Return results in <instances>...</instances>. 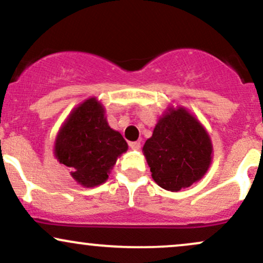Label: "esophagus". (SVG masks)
Returning a JSON list of instances; mask_svg holds the SVG:
<instances>
[{
    "instance_id": "obj_1",
    "label": "esophagus",
    "mask_w": 263,
    "mask_h": 263,
    "mask_svg": "<svg viewBox=\"0 0 263 263\" xmlns=\"http://www.w3.org/2000/svg\"><path fill=\"white\" fill-rule=\"evenodd\" d=\"M129 147H131V149H134V151H138L141 148V143L138 141H136V142H131V143H129Z\"/></svg>"
}]
</instances>
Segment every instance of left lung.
Returning <instances> with one entry per match:
<instances>
[{
    "label": "left lung",
    "instance_id": "8db88e82",
    "mask_svg": "<svg viewBox=\"0 0 263 263\" xmlns=\"http://www.w3.org/2000/svg\"><path fill=\"white\" fill-rule=\"evenodd\" d=\"M153 180L170 192L198 182L210 167L213 144L204 126L184 107H168L143 146Z\"/></svg>",
    "mask_w": 263,
    "mask_h": 263
}]
</instances>
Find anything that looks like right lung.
<instances>
[{"label":"right lung","instance_id":"right-lung-1","mask_svg":"<svg viewBox=\"0 0 263 263\" xmlns=\"http://www.w3.org/2000/svg\"><path fill=\"white\" fill-rule=\"evenodd\" d=\"M127 148L122 135L108 126L101 102L90 98L75 107L60 127L54 156L70 168L78 183L91 188L106 182L117 158Z\"/></svg>","mask_w":263,"mask_h":263}]
</instances>
